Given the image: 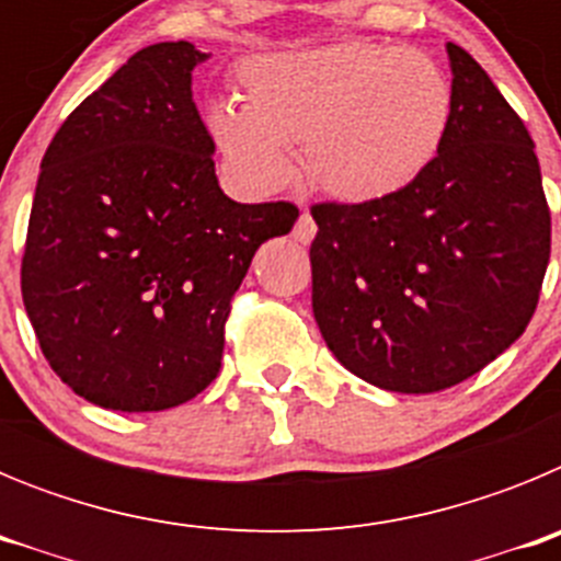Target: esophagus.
I'll return each instance as SVG.
<instances>
[{
	"label": "esophagus",
	"mask_w": 561,
	"mask_h": 561,
	"mask_svg": "<svg viewBox=\"0 0 561 561\" xmlns=\"http://www.w3.org/2000/svg\"><path fill=\"white\" fill-rule=\"evenodd\" d=\"M314 232H317V225H314V219H311V213H300V219L295 221V230H291L295 241H300V244H309L311 238H314Z\"/></svg>",
	"instance_id": "esophagus-1"
}]
</instances>
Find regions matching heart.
<instances>
[{"instance_id":"1","label":"heart","mask_w":561,"mask_h":561,"mask_svg":"<svg viewBox=\"0 0 561 561\" xmlns=\"http://www.w3.org/2000/svg\"><path fill=\"white\" fill-rule=\"evenodd\" d=\"M244 106L219 101L207 128L252 191H277L306 151L317 187L345 202H374L408 187L453 121V83L419 49L340 42L257 56L238 69Z\"/></svg>"}]
</instances>
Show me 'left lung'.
Masks as SVG:
<instances>
[{"label": "left lung", "mask_w": 561, "mask_h": 561, "mask_svg": "<svg viewBox=\"0 0 561 561\" xmlns=\"http://www.w3.org/2000/svg\"><path fill=\"white\" fill-rule=\"evenodd\" d=\"M435 160L374 202H317L311 306L336 359L396 393L483 370L531 323L551 261L534 140L463 47Z\"/></svg>", "instance_id": "8db88e82"}]
</instances>
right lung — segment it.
<instances>
[{
  "instance_id": "1",
  "label": "right lung",
  "mask_w": 561,
  "mask_h": 561,
  "mask_svg": "<svg viewBox=\"0 0 561 561\" xmlns=\"http://www.w3.org/2000/svg\"><path fill=\"white\" fill-rule=\"evenodd\" d=\"M202 58L187 42L134 53L72 108L42 160L24 309L49 368L108 410L176 408L219 376L252 255L300 213L225 196L191 92Z\"/></svg>"
}]
</instances>
